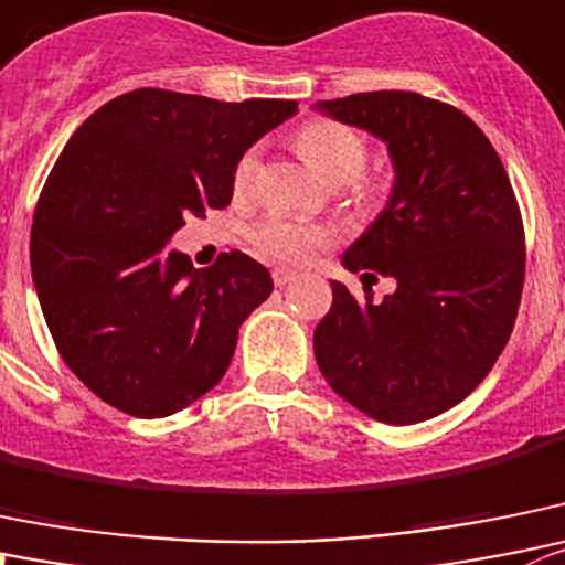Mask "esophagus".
<instances>
[{
	"mask_svg": "<svg viewBox=\"0 0 565 565\" xmlns=\"http://www.w3.org/2000/svg\"><path fill=\"white\" fill-rule=\"evenodd\" d=\"M292 278H295L292 270H284V267H276V270H273V284H276V287H284V284H289Z\"/></svg>",
	"mask_w": 565,
	"mask_h": 565,
	"instance_id": "obj_1",
	"label": "esophagus"
}]
</instances>
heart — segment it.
Listing matches in <instances>:
<instances>
[{
    "label": "heart",
    "mask_w": 565,
    "mask_h": 565,
    "mask_svg": "<svg viewBox=\"0 0 565 565\" xmlns=\"http://www.w3.org/2000/svg\"><path fill=\"white\" fill-rule=\"evenodd\" d=\"M295 146L303 154V160L326 179L328 184L342 183V199L355 210H366L375 204L377 188L366 182L364 173L370 149L364 137L353 131L350 126L337 124L331 118L306 120L295 131ZM256 168H259V151L248 149L237 160L232 173L234 195H248L254 188ZM250 243L267 259L284 262V265H303L311 259L315 250L331 243V232L317 223L292 221V217H267L250 234Z\"/></svg>",
    "instance_id": "heart-1"
}]
</instances>
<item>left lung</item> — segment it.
I'll use <instances>...</instances> for the list:
<instances>
[{"label": "left lung", "mask_w": 565, "mask_h": 565, "mask_svg": "<svg viewBox=\"0 0 565 565\" xmlns=\"http://www.w3.org/2000/svg\"><path fill=\"white\" fill-rule=\"evenodd\" d=\"M315 109L388 146L394 188L342 265L364 273V300L331 281L315 328L328 386L386 425H414L461 403L491 372L516 322L524 226L489 137L452 104L411 90L353 93ZM388 275L383 301L369 281Z\"/></svg>", "instance_id": "obj_1"}]
</instances>
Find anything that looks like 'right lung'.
I'll return each mask as SVG.
<instances>
[{"label":"right lung","instance_id":"right-lung-1","mask_svg":"<svg viewBox=\"0 0 565 565\" xmlns=\"http://www.w3.org/2000/svg\"><path fill=\"white\" fill-rule=\"evenodd\" d=\"M295 109L140 87L71 135L32 215V281L60 355L104 403L154 419L226 375L270 273L243 250L195 270L166 243L232 201L239 157Z\"/></svg>","mask_w":565,"mask_h":565}]
</instances>
